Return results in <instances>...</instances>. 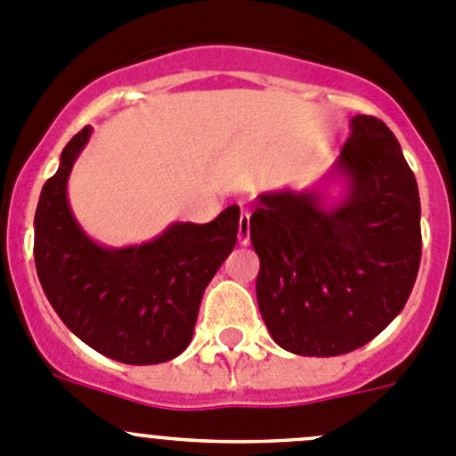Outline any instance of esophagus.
<instances>
[{
	"instance_id": "obj_1",
	"label": "esophagus",
	"mask_w": 456,
	"mask_h": 456,
	"mask_svg": "<svg viewBox=\"0 0 456 456\" xmlns=\"http://www.w3.org/2000/svg\"><path fill=\"white\" fill-rule=\"evenodd\" d=\"M238 242L240 245H249V214L240 216V223H238Z\"/></svg>"
}]
</instances>
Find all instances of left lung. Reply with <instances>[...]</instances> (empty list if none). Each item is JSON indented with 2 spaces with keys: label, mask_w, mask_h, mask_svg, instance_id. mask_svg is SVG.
Returning a JSON list of instances; mask_svg holds the SVG:
<instances>
[{
  "label": "left lung",
  "mask_w": 456,
  "mask_h": 456,
  "mask_svg": "<svg viewBox=\"0 0 456 456\" xmlns=\"http://www.w3.org/2000/svg\"><path fill=\"white\" fill-rule=\"evenodd\" d=\"M324 189L258 195L249 238L261 258L256 299L281 348L333 357L371 342L405 308L420 265V198L394 132L376 117L351 134Z\"/></svg>",
  "instance_id": "left-lung-1"
}]
</instances>
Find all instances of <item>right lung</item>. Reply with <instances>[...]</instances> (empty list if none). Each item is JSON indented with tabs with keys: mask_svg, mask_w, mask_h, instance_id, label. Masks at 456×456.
Returning a JSON list of instances; mask_svg holds the SVG:
<instances>
[{
	"mask_svg": "<svg viewBox=\"0 0 456 456\" xmlns=\"http://www.w3.org/2000/svg\"><path fill=\"white\" fill-rule=\"evenodd\" d=\"M92 127L71 137L36 208V267L67 329L123 364L168 362L189 346L204 288L236 245L240 208L207 224L173 223L155 240L105 248L83 232L67 180Z\"/></svg>",
	"mask_w": 456,
	"mask_h": 456,
	"instance_id": "1",
	"label": "right lung"
}]
</instances>
